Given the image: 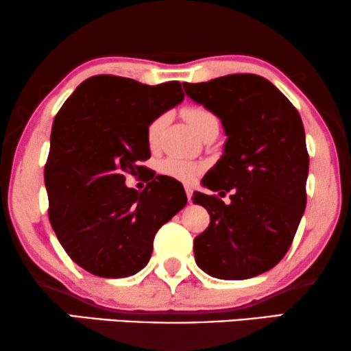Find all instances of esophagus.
I'll use <instances>...</instances> for the list:
<instances>
[{"instance_id": "1", "label": "esophagus", "mask_w": 351, "mask_h": 351, "mask_svg": "<svg viewBox=\"0 0 351 351\" xmlns=\"http://www.w3.org/2000/svg\"><path fill=\"white\" fill-rule=\"evenodd\" d=\"M185 193H186V198H189V203H191V196H193V190H191V186L185 185Z\"/></svg>"}]
</instances>
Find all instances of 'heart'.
Instances as JSON below:
<instances>
[{
	"label": "heart",
	"mask_w": 351,
	"mask_h": 351,
	"mask_svg": "<svg viewBox=\"0 0 351 351\" xmlns=\"http://www.w3.org/2000/svg\"><path fill=\"white\" fill-rule=\"evenodd\" d=\"M184 117L190 126L195 129V132L199 137L208 136L210 132H219L220 123L219 118L215 117L214 112L209 108L203 107V105H189L184 108ZM167 123V113L158 114L153 118L147 126V143L152 148H155L160 142L161 132ZM203 171V166L198 162H191L185 160H179V158H166L160 162V172L162 176L171 177L179 182H191L199 176Z\"/></svg>",
	"instance_id": "obj_1"
}]
</instances>
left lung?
I'll use <instances>...</instances> for the list:
<instances>
[{"instance_id":"left-lung-1","label":"left lung","mask_w":351,"mask_h":351,"mask_svg":"<svg viewBox=\"0 0 351 351\" xmlns=\"http://www.w3.org/2000/svg\"><path fill=\"white\" fill-rule=\"evenodd\" d=\"M186 95L220 118L223 155L193 193L210 222L193 241L201 270L219 280H247L289 251L306 204L308 152L300 114L270 81L252 73L184 83Z\"/></svg>"}]
</instances>
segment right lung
<instances>
[{
  "instance_id": "1",
  "label": "right lung",
  "mask_w": 351,
  "mask_h": 351,
  "mask_svg": "<svg viewBox=\"0 0 351 351\" xmlns=\"http://www.w3.org/2000/svg\"><path fill=\"white\" fill-rule=\"evenodd\" d=\"M179 81L148 86L114 75L83 81L56 114L45 166L49 220L71 261L102 278L136 275L158 230L186 204L180 182L152 177L147 126L184 100ZM150 180L142 192L125 174Z\"/></svg>"
}]
</instances>
